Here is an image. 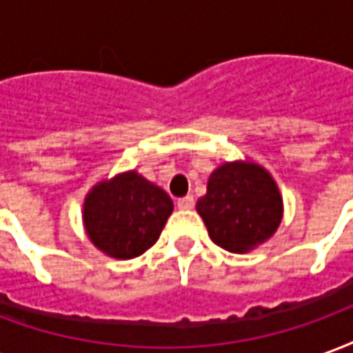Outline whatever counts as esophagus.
I'll list each match as a JSON object with an SVG mask.
<instances>
[{
	"label": "esophagus",
	"mask_w": 353,
	"mask_h": 353,
	"mask_svg": "<svg viewBox=\"0 0 353 353\" xmlns=\"http://www.w3.org/2000/svg\"><path fill=\"white\" fill-rule=\"evenodd\" d=\"M176 204L179 210H192V206H194V199H192L191 194H187V196H183V199L177 200Z\"/></svg>",
	"instance_id": "34e87169"
}]
</instances>
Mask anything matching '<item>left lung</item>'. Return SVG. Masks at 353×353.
Here are the masks:
<instances>
[{
    "instance_id": "obj_1",
    "label": "left lung",
    "mask_w": 353,
    "mask_h": 353,
    "mask_svg": "<svg viewBox=\"0 0 353 353\" xmlns=\"http://www.w3.org/2000/svg\"><path fill=\"white\" fill-rule=\"evenodd\" d=\"M196 212L215 244L250 253L274 236L283 217V199L270 172L253 161L223 162L210 174Z\"/></svg>"
}]
</instances>
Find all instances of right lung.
<instances>
[{
	"instance_id": "obj_1",
	"label": "right lung",
	"mask_w": 353,
	"mask_h": 353,
	"mask_svg": "<svg viewBox=\"0 0 353 353\" xmlns=\"http://www.w3.org/2000/svg\"><path fill=\"white\" fill-rule=\"evenodd\" d=\"M174 202L136 170L101 179L83 202V225L94 248L113 259H134L159 240Z\"/></svg>"
}]
</instances>
